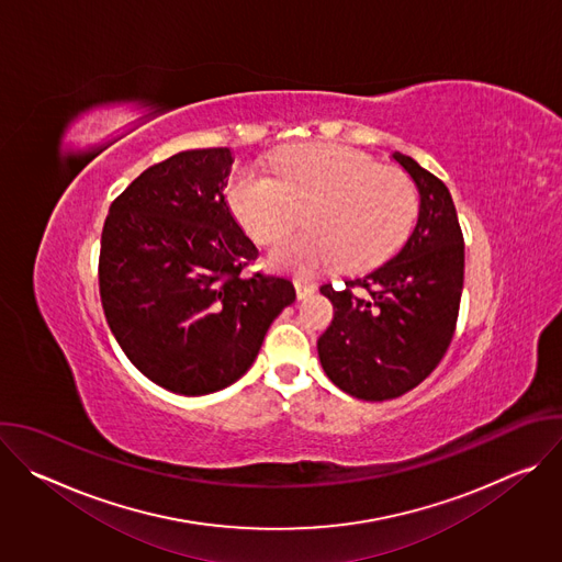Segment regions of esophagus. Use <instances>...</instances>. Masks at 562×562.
<instances>
[{"label":"esophagus","mask_w":562,"mask_h":562,"mask_svg":"<svg viewBox=\"0 0 562 562\" xmlns=\"http://www.w3.org/2000/svg\"><path fill=\"white\" fill-rule=\"evenodd\" d=\"M315 284L313 282H308V280H302V278H297L295 280V293H297V297L300 300H304V297H308V295H313L315 293Z\"/></svg>","instance_id":"34e87169"}]
</instances>
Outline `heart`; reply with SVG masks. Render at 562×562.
<instances>
[{
    "mask_svg": "<svg viewBox=\"0 0 562 562\" xmlns=\"http://www.w3.org/2000/svg\"><path fill=\"white\" fill-rule=\"evenodd\" d=\"M273 171H235L226 198L260 245H278L306 211L311 231L273 254L278 267L311 273L340 262L345 271H369L403 247L414 228L416 184L403 171L380 169L362 150L300 146L280 153Z\"/></svg>",
    "mask_w": 562,
    "mask_h": 562,
    "instance_id": "1",
    "label": "heart"
}]
</instances>
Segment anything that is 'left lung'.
<instances>
[{"label":"left lung","mask_w":562,"mask_h":562,"mask_svg":"<svg viewBox=\"0 0 562 562\" xmlns=\"http://www.w3.org/2000/svg\"><path fill=\"white\" fill-rule=\"evenodd\" d=\"M393 159L420 193L407 245L340 291L319 286L336 308L317 340L319 362L336 386L360 400L403 395L438 367L456 331L464 282V239L449 189L414 157L393 153Z\"/></svg>","instance_id":"8db88e82"}]
</instances>
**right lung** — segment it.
I'll return each instance as SVG.
<instances>
[{
    "mask_svg": "<svg viewBox=\"0 0 562 562\" xmlns=\"http://www.w3.org/2000/svg\"><path fill=\"white\" fill-rule=\"evenodd\" d=\"M231 148H193L148 167L111 204L100 295L126 358L155 384L206 395L254 364L293 304L286 278H243L258 249L224 200Z\"/></svg>",
    "mask_w": 562,
    "mask_h": 562,
    "instance_id": "right-lung-1",
    "label": "right lung"
}]
</instances>
